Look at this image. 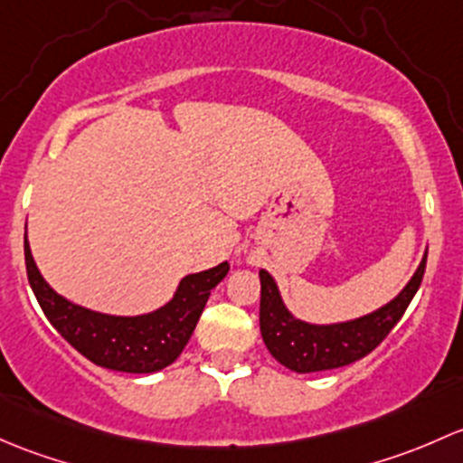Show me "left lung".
Wrapping results in <instances>:
<instances>
[{"mask_svg": "<svg viewBox=\"0 0 463 463\" xmlns=\"http://www.w3.org/2000/svg\"><path fill=\"white\" fill-rule=\"evenodd\" d=\"M426 256L406 288L385 305L338 323H307L297 318L285 305L274 276L260 269V335L269 354L298 374L323 373L364 359L390 335L421 285Z\"/></svg>", "mask_w": 463, "mask_h": 463, "instance_id": "obj_1", "label": "left lung"}]
</instances>
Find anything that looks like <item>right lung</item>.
<instances>
[{
  "mask_svg": "<svg viewBox=\"0 0 463 463\" xmlns=\"http://www.w3.org/2000/svg\"><path fill=\"white\" fill-rule=\"evenodd\" d=\"M24 254L28 283L51 326L95 365L131 374L158 373L178 359L196 330L209 294L230 271L225 260L204 271L187 274L174 297L158 309L120 317L95 312L57 294L33 259L28 233L24 236Z\"/></svg>",
  "mask_w": 463,
  "mask_h": 463,
  "instance_id": "right-lung-1",
  "label": "right lung"
}]
</instances>
